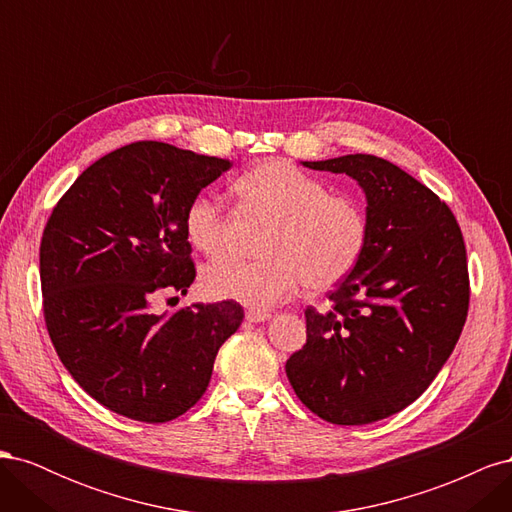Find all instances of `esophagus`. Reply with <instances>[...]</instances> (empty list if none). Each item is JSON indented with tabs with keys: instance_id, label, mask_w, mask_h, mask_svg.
Listing matches in <instances>:
<instances>
[{
	"instance_id": "obj_1",
	"label": "esophagus",
	"mask_w": 512,
	"mask_h": 512,
	"mask_svg": "<svg viewBox=\"0 0 512 512\" xmlns=\"http://www.w3.org/2000/svg\"><path fill=\"white\" fill-rule=\"evenodd\" d=\"M271 318V312H260V309H247L245 320L247 322H267Z\"/></svg>"
}]
</instances>
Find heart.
Instances as JSON below:
<instances>
[{
    "instance_id": "1",
    "label": "heart",
    "mask_w": 512,
    "mask_h": 512,
    "mask_svg": "<svg viewBox=\"0 0 512 512\" xmlns=\"http://www.w3.org/2000/svg\"><path fill=\"white\" fill-rule=\"evenodd\" d=\"M243 203L273 220L262 260L224 256L205 269L203 286L215 299L252 309L275 307L303 286L312 292L342 282L367 245V215L352 196L331 194L329 185L286 160H269L235 181ZM183 232L203 254L224 245V209L218 198L196 194L183 213Z\"/></svg>"
}]
</instances>
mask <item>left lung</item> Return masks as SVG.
<instances>
[{"instance_id":"1","label":"left lung","mask_w":512,"mask_h":512,"mask_svg":"<svg viewBox=\"0 0 512 512\" xmlns=\"http://www.w3.org/2000/svg\"><path fill=\"white\" fill-rule=\"evenodd\" d=\"M365 194L367 245L305 309L307 344L286 363L303 404L333 425H367L410 406L451 356L468 316L466 245L455 215L406 170L367 153L318 162Z\"/></svg>"}]
</instances>
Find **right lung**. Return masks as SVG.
<instances>
[{
    "label": "right lung",
    "instance_id": "1",
    "mask_svg": "<svg viewBox=\"0 0 512 512\" xmlns=\"http://www.w3.org/2000/svg\"><path fill=\"white\" fill-rule=\"evenodd\" d=\"M230 168L141 141L85 168L40 243L44 320L61 363L98 404L143 423L188 412L207 391L215 354L243 322L235 301L156 312L196 269L183 213Z\"/></svg>",
    "mask_w": 512,
    "mask_h": 512
}]
</instances>
